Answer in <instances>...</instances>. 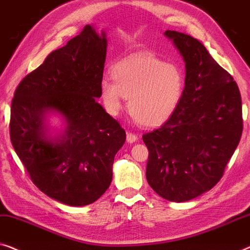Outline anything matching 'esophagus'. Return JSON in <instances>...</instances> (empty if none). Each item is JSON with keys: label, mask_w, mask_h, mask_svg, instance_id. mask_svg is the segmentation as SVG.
Returning a JSON list of instances; mask_svg holds the SVG:
<instances>
[{"label": "esophagus", "mask_w": 250, "mask_h": 250, "mask_svg": "<svg viewBox=\"0 0 250 250\" xmlns=\"http://www.w3.org/2000/svg\"><path fill=\"white\" fill-rule=\"evenodd\" d=\"M137 140V136L135 135V133L132 132H126V142L128 143H135Z\"/></svg>", "instance_id": "esophagus-1"}]
</instances>
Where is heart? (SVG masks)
<instances>
[{"label":"heart","instance_id":"b5f03b06","mask_svg":"<svg viewBox=\"0 0 250 250\" xmlns=\"http://www.w3.org/2000/svg\"><path fill=\"white\" fill-rule=\"evenodd\" d=\"M113 76L104 77L101 82V95L107 112L118 114L126 97L129 113L146 126L167 121L185 91L186 78L180 66L152 54L137 55L118 63Z\"/></svg>","mask_w":250,"mask_h":250}]
</instances>
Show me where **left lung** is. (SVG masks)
Listing matches in <instances>:
<instances>
[{"label": "left lung", "instance_id": "left-lung-1", "mask_svg": "<svg viewBox=\"0 0 250 250\" xmlns=\"http://www.w3.org/2000/svg\"><path fill=\"white\" fill-rule=\"evenodd\" d=\"M165 36L186 62V85L173 114L143 135L148 148L146 179L170 202H187L212 189L223 177L242 129L237 83L196 38L174 30Z\"/></svg>", "mask_w": 250, "mask_h": 250}]
</instances>
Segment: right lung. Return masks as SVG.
Segmentation results:
<instances>
[{
  "label": "right lung",
  "mask_w": 250,
  "mask_h": 250,
  "mask_svg": "<svg viewBox=\"0 0 250 250\" xmlns=\"http://www.w3.org/2000/svg\"><path fill=\"white\" fill-rule=\"evenodd\" d=\"M106 38L86 24L82 33L28 73L16 88L10 138L31 181L42 192L69 206L94 203L112 181L114 156L125 131L106 113L101 97ZM66 118V132L48 141L43 114Z\"/></svg>",
  "instance_id": "right-lung-1"
}]
</instances>
